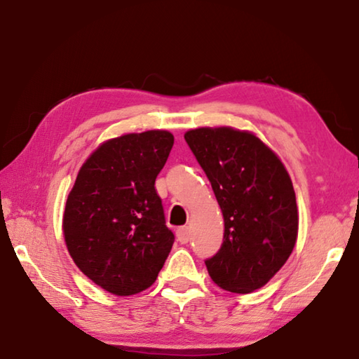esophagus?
Here are the masks:
<instances>
[{
	"instance_id": "34e87169",
	"label": "esophagus",
	"mask_w": 359,
	"mask_h": 359,
	"mask_svg": "<svg viewBox=\"0 0 359 359\" xmlns=\"http://www.w3.org/2000/svg\"><path fill=\"white\" fill-rule=\"evenodd\" d=\"M177 240L180 243H188L190 242V238H191V231H190V227H187V226H184V227H179L177 229Z\"/></svg>"
}]
</instances>
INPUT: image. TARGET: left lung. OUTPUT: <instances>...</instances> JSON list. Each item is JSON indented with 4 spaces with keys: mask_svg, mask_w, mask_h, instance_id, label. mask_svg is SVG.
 <instances>
[{
    "mask_svg": "<svg viewBox=\"0 0 359 359\" xmlns=\"http://www.w3.org/2000/svg\"><path fill=\"white\" fill-rule=\"evenodd\" d=\"M185 141L210 180L224 218L219 251L205 260L212 281L233 293L264 287L287 262L298 208L287 169L246 130L199 127Z\"/></svg>",
    "mask_w": 359,
    "mask_h": 359,
    "instance_id": "left-lung-1",
    "label": "left lung"
}]
</instances>
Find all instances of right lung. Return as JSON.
Returning <instances> with one entry per match:
<instances>
[{"instance_id": "1", "label": "right lung", "mask_w": 359, "mask_h": 359, "mask_svg": "<svg viewBox=\"0 0 359 359\" xmlns=\"http://www.w3.org/2000/svg\"><path fill=\"white\" fill-rule=\"evenodd\" d=\"M174 144L168 130L108 140L83 163L62 217L70 257L113 295L151 287L171 251L155 179Z\"/></svg>"}]
</instances>
